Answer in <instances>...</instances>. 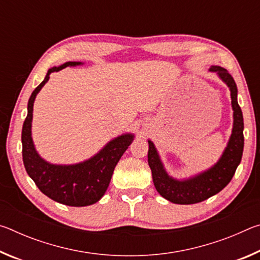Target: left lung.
I'll list each match as a JSON object with an SVG mask.
<instances>
[{
    "label": "left lung",
    "mask_w": 260,
    "mask_h": 260,
    "mask_svg": "<svg viewBox=\"0 0 260 260\" xmlns=\"http://www.w3.org/2000/svg\"><path fill=\"white\" fill-rule=\"evenodd\" d=\"M210 71L217 72L218 76L230 87L232 107L234 111V126H233L230 142L217 164L206 172L196 175L195 178L178 181L167 175L155 146L151 141H148V164L152 172L153 184L164 199L175 204L200 203L222 190L235 174L243 153L244 124L242 110L237 103L236 83L226 69L212 67Z\"/></svg>",
    "instance_id": "1"
}]
</instances>
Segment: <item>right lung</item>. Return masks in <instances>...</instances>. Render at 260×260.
I'll list each match as a JSON object with an SVG mask.
<instances>
[{"instance_id":"1","label":"right lung","mask_w":260,"mask_h":260,"mask_svg":"<svg viewBox=\"0 0 260 260\" xmlns=\"http://www.w3.org/2000/svg\"><path fill=\"white\" fill-rule=\"evenodd\" d=\"M79 64H81L80 61H68L48 71L45 80L35 88L30 95L27 105V117L21 131L23 161L26 172L45 195L58 203L70 206L90 205L102 199L109 187L114 167L133 140L132 134L121 135L109 142L93 158L76 165H52L38 155L30 136L35 96L49 80L50 73Z\"/></svg>"}]
</instances>
